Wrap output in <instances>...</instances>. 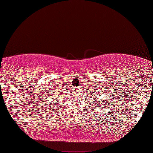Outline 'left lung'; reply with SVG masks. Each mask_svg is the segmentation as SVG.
<instances>
[{"mask_svg":"<svg viewBox=\"0 0 153 153\" xmlns=\"http://www.w3.org/2000/svg\"><path fill=\"white\" fill-rule=\"evenodd\" d=\"M100 103H101V104H102V102H100Z\"/></svg>","mask_w":153,"mask_h":153,"instance_id":"8db88e82","label":"left lung"}]
</instances>
